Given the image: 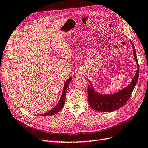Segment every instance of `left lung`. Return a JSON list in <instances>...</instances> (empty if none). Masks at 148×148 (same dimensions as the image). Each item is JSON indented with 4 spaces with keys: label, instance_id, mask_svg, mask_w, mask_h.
Returning a JSON list of instances; mask_svg holds the SVG:
<instances>
[{
    "label": "left lung",
    "instance_id": "1",
    "mask_svg": "<svg viewBox=\"0 0 148 148\" xmlns=\"http://www.w3.org/2000/svg\"><path fill=\"white\" fill-rule=\"evenodd\" d=\"M131 45L133 48V54H134V59L137 63V66L139 67L138 61L137 59L135 47L131 41ZM139 74V68H138L136 71L135 76L127 86L122 89L121 90L114 94H100L95 91L92 86L91 82L89 81L90 85H88V100L90 106L93 110L100 112H112L117 110L124 106L127 102L131 93L134 90L136 83L138 82Z\"/></svg>",
    "mask_w": 148,
    "mask_h": 148
}]
</instances>
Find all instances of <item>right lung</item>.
<instances>
[{
  "instance_id": "obj_1",
  "label": "right lung",
  "mask_w": 148,
  "mask_h": 148,
  "mask_svg": "<svg viewBox=\"0 0 148 148\" xmlns=\"http://www.w3.org/2000/svg\"><path fill=\"white\" fill-rule=\"evenodd\" d=\"M71 81V78H70L68 80H66L65 82V84L63 86V93L62 97H61L60 100L59 102L57 103V105L53 108L51 110H49L48 112H47L46 113H45L43 114H39V116H53V115H55L57 114L58 112L62 109L64 105V102H65V97H66V90H67V88H68V85L70 84V82Z\"/></svg>"
}]
</instances>
